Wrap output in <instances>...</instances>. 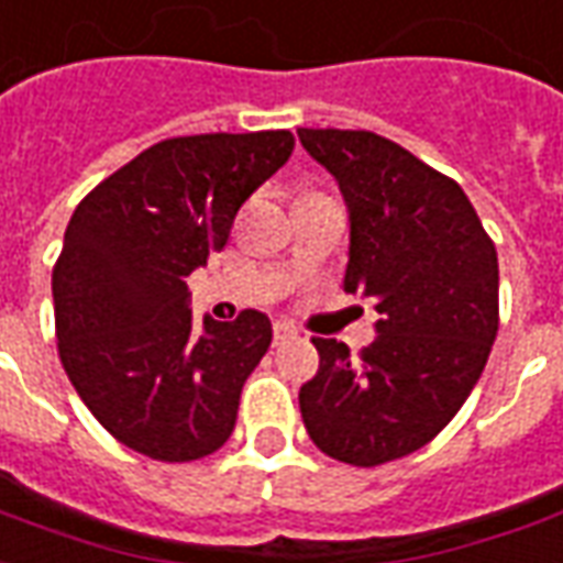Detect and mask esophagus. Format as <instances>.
Here are the masks:
<instances>
[{"mask_svg": "<svg viewBox=\"0 0 563 563\" xmlns=\"http://www.w3.org/2000/svg\"><path fill=\"white\" fill-rule=\"evenodd\" d=\"M273 339H275V345H282V342H288V339H297V327L288 324V321H275Z\"/></svg>", "mask_w": 563, "mask_h": 563, "instance_id": "esophagus-1", "label": "esophagus"}]
</instances>
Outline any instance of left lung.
<instances>
[{
	"label": "left lung",
	"mask_w": 563,
	"mask_h": 563,
	"mask_svg": "<svg viewBox=\"0 0 563 563\" xmlns=\"http://www.w3.org/2000/svg\"><path fill=\"white\" fill-rule=\"evenodd\" d=\"M336 178L352 245L345 290L376 302L361 354L314 336L302 424L330 457L378 466L428 445L464 406L497 336V251L457 181L366 130H297Z\"/></svg>",
	"instance_id": "left-lung-1"
}]
</instances>
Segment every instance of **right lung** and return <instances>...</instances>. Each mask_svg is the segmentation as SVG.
I'll return each instance as SVG.
<instances>
[{
	"mask_svg": "<svg viewBox=\"0 0 563 563\" xmlns=\"http://www.w3.org/2000/svg\"><path fill=\"white\" fill-rule=\"evenodd\" d=\"M290 151L288 130L178 135L78 202L51 278L59 361L126 449L185 464L230 440L273 324L257 309L199 324L185 278L224 249L242 202Z\"/></svg>",
	"mask_w": 563,
	"mask_h": 563,
	"instance_id": "right-lung-1",
	"label": "right lung"
}]
</instances>
